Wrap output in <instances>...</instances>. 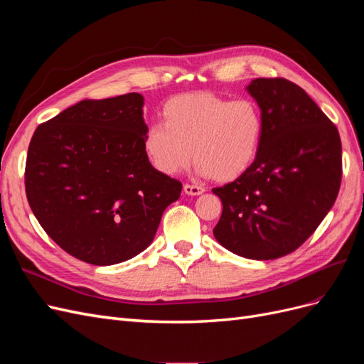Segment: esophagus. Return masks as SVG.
<instances>
[{"label":"esophagus","mask_w":364,"mask_h":364,"mask_svg":"<svg viewBox=\"0 0 364 364\" xmlns=\"http://www.w3.org/2000/svg\"><path fill=\"white\" fill-rule=\"evenodd\" d=\"M183 193L188 194V196H200L202 193H205V188L200 185H190V183H185L183 185Z\"/></svg>","instance_id":"obj_1"}]
</instances>
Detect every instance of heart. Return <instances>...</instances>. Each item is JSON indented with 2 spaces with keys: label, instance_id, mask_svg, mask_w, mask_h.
Wrapping results in <instances>:
<instances>
[{
  "label": "heart",
  "instance_id": "obj_1",
  "mask_svg": "<svg viewBox=\"0 0 364 364\" xmlns=\"http://www.w3.org/2000/svg\"><path fill=\"white\" fill-rule=\"evenodd\" d=\"M164 123L142 136V150L159 173L174 176L188 167L230 182L257 161L264 135L259 107L249 98L229 100L213 92L176 95L164 105Z\"/></svg>",
  "mask_w": 364,
  "mask_h": 364
}]
</instances>
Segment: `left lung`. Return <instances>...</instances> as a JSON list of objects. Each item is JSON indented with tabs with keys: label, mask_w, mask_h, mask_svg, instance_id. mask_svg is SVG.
I'll list each match as a JSON object with an SVG mask.
<instances>
[{
	"label": "left lung",
	"mask_w": 364,
	"mask_h": 364,
	"mask_svg": "<svg viewBox=\"0 0 364 364\" xmlns=\"http://www.w3.org/2000/svg\"><path fill=\"white\" fill-rule=\"evenodd\" d=\"M264 135L257 161L238 179L214 188L223 213L214 237L249 259H274L296 250L333 208L341 182V142L301 86L255 79Z\"/></svg>",
	"instance_id": "obj_1"
}]
</instances>
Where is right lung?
I'll return each mask as SVG.
<instances>
[{"label": "right lung", "instance_id": "add662e5", "mask_svg": "<svg viewBox=\"0 0 364 364\" xmlns=\"http://www.w3.org/2000/svg\"><path fill=\"white\" fill-rule=\"evenodd\" d=\"M136 92L83 100L38 126L26 193L48 237L70 255L112 266L146 250L182 183L142 150L149 129Z\"/></svg>", "mask_w": 364, "mask_h": 364}]
</instances>
